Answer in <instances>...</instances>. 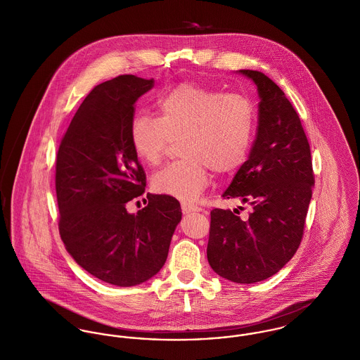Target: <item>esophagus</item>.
<instances>
[{
  "label": "esophagus",
  "mask_w": 360,
  "mask_h": 360,
  "mask_svg": "<svg viewBox=\"0 0 360 360\" xmlns=\"http://www.w3.org/2000/svg\"><path fill=\"white\" fill-rule=\"evenodd\" d=\"M181 210H183V213L188 214V213L200 212V210H201V207H198V206L191 205V204H187V202H181Z\"/></svg>",
  "instance_id": "1"
}]
</instances>
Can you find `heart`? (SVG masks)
<instances>
[{
    "instance_id": "1",
    "label": "heart",
    "mask_w": 360,
    "mask_h": 360,
    "mask_svg": "<svg viewBox=\"0 0 360 360\" xmlns=\"http://www.w3.org/2000/svg\"><path fill=\"white\" fill-rule=\"evenodd\" d=\"M159 117L141 112L130 123V143L137 158L155 166L172 140H179L181 160L156 172L153 188L184 202L200 198L216 174L237 170L250 154L255 109L243 94L227 93L198 83H180L158 100Z\"/></svg>"
}]
</instances>
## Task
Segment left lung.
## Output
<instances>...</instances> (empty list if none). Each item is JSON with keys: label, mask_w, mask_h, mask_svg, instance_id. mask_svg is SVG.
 Wrapping results in <instances>:
<instances>
[{"label": "left lung", "mask_w": 360, "mask_h": 360, "mask_svg": "<svg viewBox=\"0 0 360 360\" xmlns=\"http://www.w3.org/2000/svg\"><path fill=\"white\" fill-rule=\"evenodd\" d=\"M238 73L257 84V139L223 198H237L251 212L241 217L237 209L236 214L213 209L206 255L220 277L252 284L276 274L295 255L314 176L301 119L283 90L262 72Z\"/></svg>", "instance_id": "left-lung-1"}]
</instances>
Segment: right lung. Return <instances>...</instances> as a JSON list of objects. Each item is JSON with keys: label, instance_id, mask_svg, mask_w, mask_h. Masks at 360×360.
Wrapping results in <instances>:
<instances>
[{"label": "right lung", "instance_id": "right-lung-1", "mask_svg": "<svg viewBox=\"0 0 360 360\" xmlns=\"http://www.w3.org/2000/svg\"><path fill=\"white\" fill-rule=\"evenodd\" d=\"M154 79L122 75L98 84L79 106L56 155L59 234L86 271L108 284L139 285L162 269L181 207L147 194L137 213L127 202L146 191V173L130 143L134 103Z\"/></svg>", "mask_w": 360, "mask_h": 360}]
</instances>
